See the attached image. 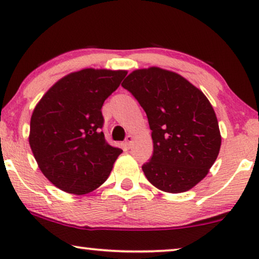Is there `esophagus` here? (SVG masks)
Wrapping results in <instances>:
<instances>
[{
  "mask_svg": "<svg viewBox=\"0 0 259 259\" xmlns=\"http://www.w3.org/2000/svg\"><path fill=\"white\" fill-rule=\"evenodd\" d=\"M132 143H133V137L132 136H127L126 141H125L126 146L127 147H131V145H132Z\"/></svg>",
  "mask_w": 259,
  "mask_h": 259,
  "instance_id": "esophagus-1",
  "label": "esophagus"
}]
</instances>
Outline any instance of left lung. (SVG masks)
<instances>
[{
  "label": "left lung",
  "instance_id": "8db88e82",
  "mask_svg": "<svg viewBox=\"0 0 259 259\" xmlns=\"http://www.w3.org/2000/svg\"><path fill=\"white\" fill-rule=\"evenodd\" d=\"M121 86L132 93L152 131L153 155L143 165L152 185L185 192L208 173L222 137L213 107L185 77L159 67L133 70Z\"/></svg>",
  "mask_w": 259,
  "mask_h": 259
}]
</instances>
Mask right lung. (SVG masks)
I'll use <instances>...</instances> for the list:
<instances>
[{
    "label": "right lung",
    "instance_id": "obj_1",
    "mask_svg": "<svg viewBox=\"0 0 259 259\" xmlns=\"http://www.w3.org/2000/svg\"><path fill=\"white\" fill-rule=\"evenodd\" d=\"M126 74L93 68L70 73L34 108L30 148L41 172L60 190L86 194L108 178L122 150L106 141L101 108Z\"/></svg>",
    "mask_w": 259,
    "mask_h": 259
}]
</instances>
